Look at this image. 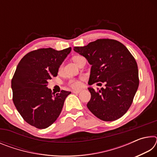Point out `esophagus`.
I'll return each mask as SVG.
<instances>
[{"label": "esophagus", "mask_w": 157, "mask_h": 157, "mask_svg": "<svg viewBox=\"0 0 157 157\" xmlns=\"http://www.w3.org/2000/svg\"><path fill=\"white\" fill-rule=\"evenodd\" d=\"M81 90H73V93H74V94H79V93H80Z\"/></svg>", "instance_id": "34e87169"}]
</instances>
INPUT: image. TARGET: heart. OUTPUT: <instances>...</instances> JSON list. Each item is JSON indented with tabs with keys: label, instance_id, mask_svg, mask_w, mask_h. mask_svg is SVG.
I'll list each match as a JSON object with an SVG mask.
<instances>
[{
	"label": "heart",
	"instance_id": "b5f03b06",
	"mask_svg": "<svg viewBox=\"0 0 157 157\" xmlns=\"http://www.w3.org/2000/svg\"><path fill=\"white\" fill-rule=\"evenodd\" d=\"M79 57H79V56H75L73 57V60L74 62H76L77 59H79ZM62 66H61L60 69H62ZM69 84H70V86L71 87H73V88H78L81 86V81L80 79H71L70 81H69Z\"/></svg>",
	"mask_w": 157,
	"mask_h": 157
}]
</instances>
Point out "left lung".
<instances>
[{
  "mask_svg": "<svg viewBox=\"0 0 157 157\" xmlns=\"http://www.w3.org/2000/svg\"><path fill=\"white\" fill-rule=\"evenodd\" d=\"M73 50L91 65L88 84L105 83V88L98 92L89 87L91 97L87 107L102 121L120 118L129 109L139 87V71L134 57L123 44L109 39L74 47Z\"/></svg>",
  "mask_w": 157,
  "mask_h": 157,
  "instance_id": "1",
  "label": "left lung"
}]
</instances>
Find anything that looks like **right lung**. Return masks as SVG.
<instances>
[{
	"mask_svg": "<svg viewBox=\"0 0 157 157\" xmlns=\"http://www.w3.org/2000/svg\"><path fill=\"white\" fill-rule=\"evenodd\" d=\"M71 51L52 48L30 52L23 57L12 79L13 102L18 113L30 125L45 129L54 123L71 92L55 94L48 80L57 75L60 66Z\"/></svg>",
	"mask_w": 157,
	"mask_h": 157,
	"instance_id": "obj_1",
	"label": "right lung"
}]
</instances>
